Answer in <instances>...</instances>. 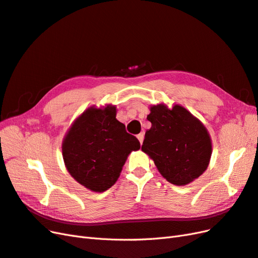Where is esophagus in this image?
Wrapping results in <instances>:
<instances>
[{
  "instance_id": "34e87169",
  "label": "esophagus",
  "mask_w": 258,
  "mask_h": 258,
  "mask_svg": "<svg viewBox=\"0 0 258 258\" xmlns=\"http://www.w3.org/2000/svg\"><path fill=\"white\" fill-rule=\"evenodd\" d=\"M144 133H141V134H138L137 135V138H138V141H139V143L141 144H143V142H144Z\"/></svg>"
}]
</instances>
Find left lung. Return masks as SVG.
<instances>
[{"label":"left lung","mask_w":258,"mask_h":258,"mask_svg":"<svg viewBox=\"0 0 258 258\" xmlns=\"http://www.w3.org/2000/svg\"><path fill=\"white\" fill-rule=\"evenodd\" d=\"M142 150L153 160L163 177L176 186H185L207 170L212 156L208 130L187 109L160 104L150 107Z\"/></svg>","instance_id":"1"}]
</instances>
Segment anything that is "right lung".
<instances>
[{
	"instance_id": "1",
	"label": "right lung",
	"mask_w": 258,
	"mask_h": 258,
	"mask_svg": "<svg viewBox=\"0 0 258 258\" xmlns=\"http://www.w3.org/2000/svg\"><path fill=\"white\" fill-rule=\"evenodd\" d=\"M116 108L91 107L73 122L62 142V157L70 175L95 192L112 187L132 151L141 148L115 119Z\"/></svg>"
}]
</instances>
